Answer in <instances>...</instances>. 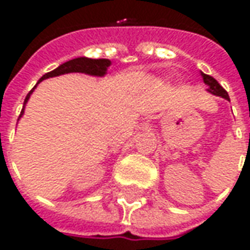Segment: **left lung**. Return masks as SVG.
Segmentation results:
<instances>
[{
  "mask_svg": "<svg viewBox=\"0 0 250 250\" xmlns=\"http://www.w3.org/2000/svg\"><path fill=\"white\" fill-rule=\"evenodd\" d=\"M200 75H202V78H203V82H205V84H207V91H208V93H211V94H214V96H218V97H223V99H226V100L229 101V96H228V93L221 87V84L217 82L213 76L206 75V73H203V72H200Z\"/></svg>",
  "mask_w": 250,
  "mask_h": 250,
  "instance_id": "obj_1",
  "label": "left lung"
}]
</instances>
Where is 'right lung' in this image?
<instances>
[{
	"instance_id": "add662e5",
	"label": "right lung",
	"mask_w": 250,
	"mask_h": 250,
	"mask_svg": "<svg viewBox=\"0 0 250 250\" xmlns=\"http://www.w3.org/2000/svg\"><path fill=\"white\" fill-rule=\"evenodd\" d=\"M111 61L110 60H105V58H100V60H93V58H87V57H79V58H73V60H69L66 62L61 63L58 68H55L51 72H47L45 75H43L39 82L36 83L32 90L27 93L26 99L23 101V108L21 111V115L18 121L22 118V115L24 114V107L27 104V101L30 99L32 93L34 91V89L37 87V84L40 82H43L44 79H48V78H54V76H60V75H65V73H73V72H79L84 73V75H90V76H104L107 73V69L110 68Z\"/></svg>"
}]
</instances>
